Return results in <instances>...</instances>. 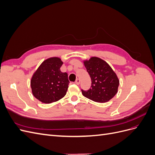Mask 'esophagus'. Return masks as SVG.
I'll use <instances>...</instances> for the list:
<instances>
[{"mask_svg": "<svg viewBox=\"0 0 155 155\" xmlns=\"http://www.w3.org/2000/svg\"><path fill=\"white\" fill-rule=\"evenodd\" d=\"M75 83H76V84H77V85H79V84L80 83V79H79V78L76 79V81H75Z\"/></svg>", "mask_w": 155, "mask_h": 155, "instance_id": "34e87169", "label": "esophagus"}]
</instances>
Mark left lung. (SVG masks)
Here are the masks:
<instances>
[{
  "instance_id": "left-lung-1",
  "label": "left lung",
  "mask_w": 155,
  "mask_h": 155,
  "mask_svg": "<svg viewBox=\"0 0 155 155\" xmlns=\"http://www.w3.org/2000/svg\"><path fill=\"white\" fill-rule=\"evenodd\" d=\"M84 64L91 78L88 91L81 89L83 95L94 101L105 103L111 100L118 92L119 79L109 64L103 59L92 57Z\"/></svg>"
}]
</instances>
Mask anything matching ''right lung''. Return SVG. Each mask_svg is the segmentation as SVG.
<instances>
[{
    "mask_svg": "<svg viewBox=\"0 0 155 155\" xmlns=\"http://www.w3.org/2000/svg\"><path fill=\"white\" fill-rule=\"evenodd\" d=\"M59 58H51L41 63L33 75V95L44 104L57 101L66 94L68 88V74L60 70L63 64Z\"/></svg>",
    "mask_w": 155,
    "mask_h": 155,
    "instance_id": "add662e5",
    "label": "right lung"
}]
</instances>
